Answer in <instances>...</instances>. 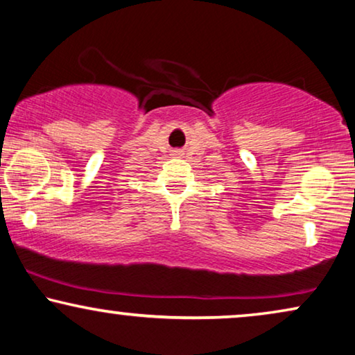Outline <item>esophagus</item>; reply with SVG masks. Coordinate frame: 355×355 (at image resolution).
Masks as SVG:
<instances>
[{
  "label": "esophagus",
  "mask_w": 355,
  "mask_h": 355,
  "mask_svg": "<svg viewBox=\"0 0 355 355\" xmlns=\"http://www.w3.org/2000/svg\"><path fill=\"white\" fill-rule=\"evenodd\" d=\"M173 156H182V151H173Z\"/></svg>",
  "instance_id": "34e87169"
}]
</instances>
